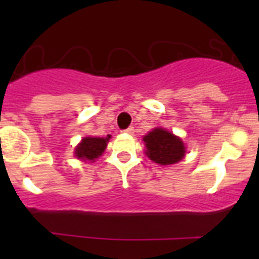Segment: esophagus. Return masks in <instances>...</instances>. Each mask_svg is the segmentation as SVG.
<instances>
[{
	"instance_id": "obj_1",
	"label": "esophagus",
	"mask_w": 259,
	"mask_h": 259,
	"mask_svg": "<svg viewBox=\"0 0 259 259\" xmlns=\"http://www.w3.org/2000/svg\"><path fill=\"white\" fill-rule=\"evenodd\" d=\"M124 134H127V135H134V132H135V128L134 127H128L127 130H124Z\"/></svg>"
}]
</instances>
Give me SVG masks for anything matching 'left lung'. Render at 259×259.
<instances>
[{
	"label": "left lung",
	"mask_w": 259,
	"mask_h": 259,
	"mask_svg": "<svg viewBox=\"0 0 259 259\" xmlns=\"http://www.w3.org/2000/svg\"><path fill=\"white\" fill-rule=\"evenodd\" d=\"M143 140L148 158L162 166L178 163L185 155V145L182 139L164 128H154L144 136Z\"/></svg>",
	"instance_id": "1"
}]
</instances>
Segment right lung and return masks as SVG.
<instances>
[{
  "instance_id": "add662e5",
  "label": "right lung",
  "mask_w": 259,
  "mask_h": 259,
  "mask_svg": "<svg viewBox=\"0 0 259 259\" xmlns=\"http://www.w3.org/2000/svg\"><path fill=\"white\" fill-rule=\"evenodd\" d=\"M110 137H111L110 135H107L106 137H84L75 148V157L81 161L95 162V159H97L105 152Z\"/></svg>"
}]
</instances>
